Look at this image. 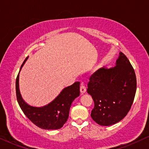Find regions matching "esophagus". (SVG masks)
Wrapping results in <instances>:
<instances>
[{
	"label": "esophagus",
	"instance_id": "1",
	"mask_svg": "<svg viewBox=\"0 0 149 149\" xmlns=\"http://www.w3.org/2000/svg\"><path fill=\"white\" fill-rule=\"evenodd\" d=\"M86 87L85 86V85H83V84H81V87H80V91H81V93L83 94V93L86 92Z\"/></svg>",
	"mask_w": 149,
	"mask_h": 149
}]
</instances>
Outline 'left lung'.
I'll list each match as a JSON object with an SVG mask.
<instances>
[{
    "label": "left lung",
    "mask_w": 149,
    "mask_h": 149,
    "mask_svg": "<svg viewBox=\"0 0 149 149\" xmlns=\"http://www.w3.org/2000/svg\"><path fill=\"white\" fill-rule=\"evenodd\" d=\"M87 91L94 107L91 117L97 124L109 126L127 115L136 91L134 70L125 55L119 53L116 66L101 68L91 75Z\"/></svg>",
    "instance_id": "8db88e82"
}]
</instances>
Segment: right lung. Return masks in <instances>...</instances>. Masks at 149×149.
Here are the masks:
<instances>
[{"label": "right lung", "mask_w": 149, "mask_h": 149, "mask_svg": "<svg viewBox=\"0 0 149 149\" xmlns=\"http://www.w3.org/2000/svg\"><path fill=\"white\" fill-rule=\"evenodd\" d=\"M27 58L24 61L19 71ZM15 89L20 108L34 125L44 130H57L62 127L68 120L72 102L80 94V83L75 82L64 88L54 100L42 107H31L22 99L19 89V73L16 78Z\"/></svg>", "instance_id": "add662e5"}]
</instances>
